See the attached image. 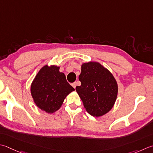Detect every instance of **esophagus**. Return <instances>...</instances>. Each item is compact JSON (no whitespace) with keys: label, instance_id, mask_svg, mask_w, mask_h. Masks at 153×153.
<instances>
[{"label":"esophagus","instance_id":"esophagus-1","mask_svg":"<svg viewBox=\"0 0 153 153\" xmlns=\"http://www.w3.org/2000/svg\"><path fill=\"white\" fill-rule=\"evenodd\" d=\"M71 85L73 86V88H74V89H76V85H77V83H76V82H74V83H72V84H71Z\"/></svg>","mask_w":153,"mask_h":153}]
</instances>
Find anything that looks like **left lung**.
I'll return each mask as SVG.
<instances>
[{"label":"left lung","instance_id":"8db88e82","mask_svg":"<svg viewBox=\"0 0 153 153\" xmlns=\"http://www.w3.org/2000/svg\"><path fill=\"white\" fill-rule=\"evenodd\" d=\"M76 90L86 111L101 117L114 106L118 94L117 82L111 71L97 62L83 63Z\"/></svg>","mask_w":153,"mask_h":153}]
</instances>
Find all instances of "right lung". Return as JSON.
<instances>
[{"label": "right lung", "mask_w": 153, "mask_h": 153, "mask_svg": "<svg viewBox=\"0 0 153 153\" xmlns=\"http://www.w3.org/2000/svg\"><path fill=\"white\" fill-rule=\"evenodd\" d=\"M75 89L67 82L59 66L45 65L38 71L30 86L34 102L39 109L53 113L60 108L65 98Z\"/></svg>", "instance_id": "add662e5"}]
</instances>
